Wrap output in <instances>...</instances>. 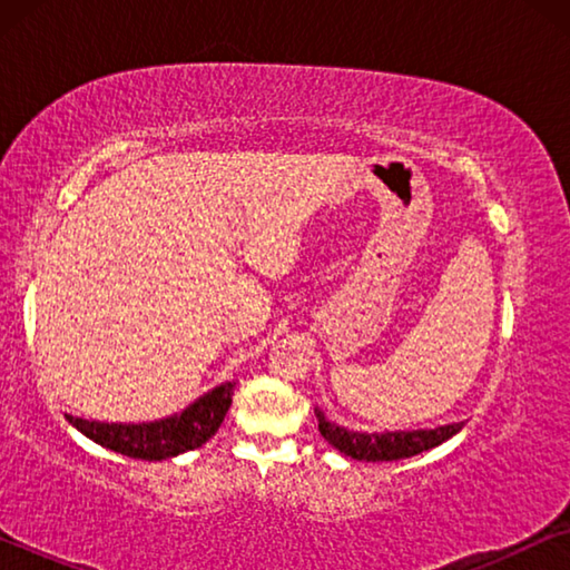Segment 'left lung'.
Returning a JSON list of instances; mask_svg holds the SVG:
<instances>
[{
  "label": "left lung",
  "mask_w": 570,
  "mask_h": 570,
  "mask_svg": "<svg viewBox=\"0 0 570 570\" xmlns=\"http://www.w3.org/2000/svg\"><path fill=\"white\" fill-rule=\"evenodd\" d=\"M316 420H320L322 438L330 442L332 448L344 452L352 460L364 462H387V460H404L412 455H420L424 450H432L442 445V442L458 435L465 422H452L445 428L435 430H412V432H352L344 430L324 417L322 410H316Z\"/></svg>",
  "instance_id": "obj_1"
}]
</instances>
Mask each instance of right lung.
Listing matches in <instances>:
<instances>
[{
    "label": "right lung",
    "instance_id": "add662e5",
    "mask_svg": "<svg viewBox=\"0 0 570 570\" xmlns=\"http://www.w3.org/2000/svg\"><path fill=\"white\" fill-rule=\"evenodd\" d=\"M236 382H224L198 397L190 407L166 420L142 422V424H115V422H95L65 414L67 422L90 438L98 445L125 458L138 460H168L180 452L196 450L216 435L230 407V394Z\"/></svg>",
    "mask_w": 570,
    "mask_h": 570
}]
</instances>
